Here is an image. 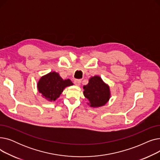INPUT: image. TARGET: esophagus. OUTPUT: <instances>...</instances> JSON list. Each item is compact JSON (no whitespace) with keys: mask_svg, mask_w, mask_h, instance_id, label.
<instances>
[{"mask_svg":"<svg viewBox=\"0 0 160 160\" xmlns=\"http://www.w3.org/2000/svg\"><path fill=\"white\" fill-rule=\"evenodd\" d=\"M81 80H78V79H77V80H74V84L76 85V86H80V83H81Z\"/></svg>","mask_w":160,"mask_h":160,"instance_id":"34e87169","label":"esophagus"}]
</instances>
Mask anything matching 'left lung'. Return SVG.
Wrapping results in <instances>:
<instances>
[{
    "mask_svg": "<svg viewBox=\"0 0 160 160\" xmlns=\"http://www.w3.org/2000/svg\"><path fill=\"white\" fill-rule=\"evenodd\" d=\"M83 95L89 100L91 108H99L106 105L111 98L110 88L99 76L91 77L87 85L83 86Z\"/></svg>",
    "mask_w": 160,
    "mask_h": 160,
    "instance_id": "8db88e82",
    "label": "left lung"
}]
</instances>
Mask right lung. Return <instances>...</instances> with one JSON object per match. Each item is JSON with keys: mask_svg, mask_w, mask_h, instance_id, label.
I'll use <instances>...</instances> for the list:
<instances>
[{"mask_svg": "<svg viewBox=\"0 0 160 160\" xmlns=\"http://www.w3.org/2000/svg\"><path fill=\"white\" fill-rule=\"evenodd\" d=\"M72 85L70 79L63 80L58 72L52 71L42 76L37 83V88L42 97L47 101L52 102L60 96L65 88Z\"/></svg>", "mask_w": 160, "mask_h": 160, "instance_id": "obj_1", "label": "right lung"}]
</instances>
